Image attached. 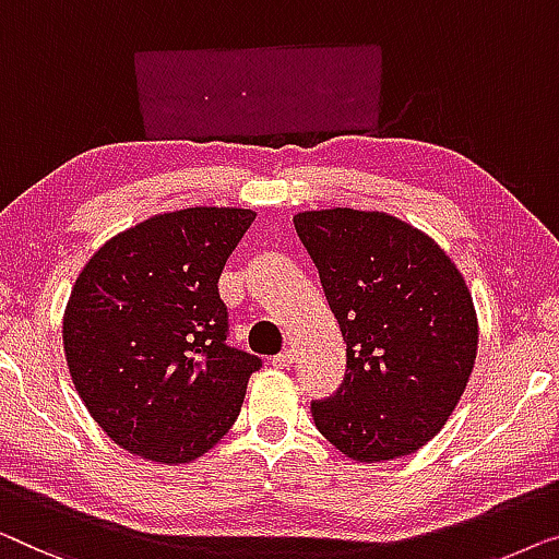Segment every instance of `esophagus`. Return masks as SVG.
<instances>
[{
    "mask_svg": "<svg viewBox=\"0 0 559 559\" xmlns=\"http://www.w3.org/2000/svg\"><path fill=\"white\" fill-rule=\"evenodd\" d=\"M290 365H294V349H283V352H278L276 357H273V367L286 369Z\"/></svg>",
    "mask_w": 559,
    "mask_h": 559,
    "instance_id": "obj_1",
    "label": "esophagus"
}]
</instances>
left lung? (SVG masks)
Wrapping results in <instances>:
<instances>
[{
	"label": "left lung",
	"mask_w": 559,
	"mask_h": 559,
	"mask_svg": "<svg viewBox=\"0 0 559 559\" xmlns=\"http://www.w3.org/2000/svg\"><path fill=\"white\" fill-rule=\"evenodd\" d=\"M294 225L347 344L342 384L311 400L319 433L367 463L418 451L474 369L466 281L428 235L382 212H301Z\"/></svg>",
	"instance_id": "1"
}]
</instances>
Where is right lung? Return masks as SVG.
<instances>
[{
  "label": "right lung",
  "instance_id": "obj_1",
  "mask_svg": "<svg viewBox=\"0 0 559 559\" xmlns=\"http://www.w3.org/2000/svg\"><path fill=\"white\" fill-rule=\"evenodd\" d=\"M255 219L190 207L116 235L70 294L62 344L70 377L114 443L156 463H187L240 415L263 359L227 344L217 281Z\"/></svg>",
  "mask_w": 559,
  "mask_h": 559
}]
</instances>
